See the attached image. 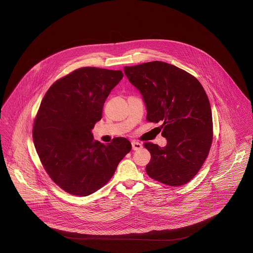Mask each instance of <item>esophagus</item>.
Here are the masks:
<instances>
[{
    "instance_id": "1",
    "label": "esophagus",
    "mask_w": 253,
    "mask_h": 253,
    "mask_svg": "<svg viewBox=\"0 0 253 253\" xmlns=\"http://www.w3.org/2000/svg\"><path fill=\"white\" fill-rule=\"evenodd\" d=\"M132 150L136 151V150H139V149L142 148V144L139 143V142H137V141H132Z\"/></svg>"
}]
</instances>
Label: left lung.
I'll return each instance as SVG.
<instances>
[{
	"mask_svg": "<svg viewBox=\"0 0 253 253\" xmlns=\"http://www.w3.org/2000/svg\"><path fill=\"white\" fill-rule=\"evenodd\" d=\"M124 73L143 97L147 121L163 122L167 145L151 142L146 171L169 186L192 180L201 169L212 142V116L203 86L191 74L163 61L125 66Z\"/></svg>",
	"mask_w": 253,
	"mask_h": 253,
	"instance_id": "8db88e82",
	"label": "left lung"
}]
</instances>
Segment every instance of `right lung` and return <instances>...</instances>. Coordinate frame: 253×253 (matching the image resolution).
Masks as SVG:
<instances>
[{"instance_id":"1","label":"right lung","mask_w":253,"mask_h":253,"mask_svg":"<svg viewBox=\"0 0 253 253\" xmlns=\"http://www.w3.org/2000/svg\"><path fill=\"white\" fill-rule=\"evenodd\" d=\"M122 78L121 70L83 67L54 83L42 98L34 121V144L50 178L66 193L86 196L99 190L132 149L127 138L105 145L92 133Z\"/></svg>"}]
</instances>
